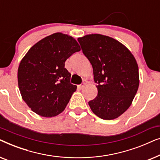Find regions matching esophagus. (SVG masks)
<instances>
[{
  "label": "esophagus",
  "instance_id": "obj_1",
  "mask_svg": "<svg viewBox=\"0 0 160 160\" xmlns=\"http://www.w3.org/2000/svg\"><path fill=\"white\" fill-rule=\"evenodd\" d=\"M85 85H86V83L83 82V83H82V84H79V85H78V88H79L80 89H83V88H84V86H85Z\"/></svg>",
  "mask_w": 160,
  "mask_h": 160
}]
</instances>
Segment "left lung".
<instances>
[{
    "label": "left lung",
    "mask_w": 160,
    "mask_h": 160,
    "mask_svg": "<svg viewBox=\"0 0 160 160\" xmlns=\"http://www.w3.org/2000/svg\"><path fill=\"white\" fill-rule=\"evenodd\" d=\"M78 41L92 66L97 84V97L89 101L91 110L105 120L119 117L132 104L138 89L134 56L119 41L103 35H87Z\"/></svg>",
    "instance_id": "obj_1"
}]
</instances>
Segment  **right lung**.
Here are the masks:
<instances>
[{"mask_svg": "<svg viewBox=\"0 0 160 160\" xmlns=\"http://www.w3.org/2000/svg\"><path fill=\"white\" fill-rule=\"evenodd\" d=\"M80 47L62 32L45 37L29 49L19 63L17 78L22 98L31 110L43 117L60 114L77 87L65 62Z\"/></svg>", "mask_w": 160, "mask_h": 160, "instance_id": "1", "label": "right lung"}]
</instances>
